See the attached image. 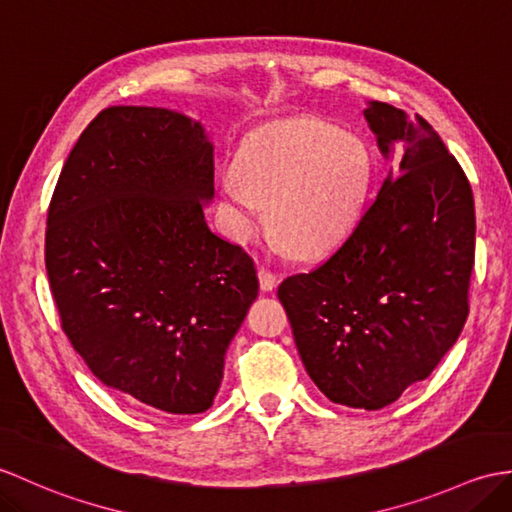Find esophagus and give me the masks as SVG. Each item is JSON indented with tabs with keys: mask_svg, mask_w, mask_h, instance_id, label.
I'll use <instances>...</instances> for the list:
<instances>
[{
	"mask_svg": "<svg viewBox=\"0 0 512 512\" xmlns=\"http://www.w3.org/2000/svg\"><path fill=\"white\" fill-rule=\"evenodd\" d=\"M257 277H259V288L264 290V292H272V290L277 288L279 277H277V275H272L270 270H266V268H259V270H257Z\"/></svg>",
	"mask_w": 512,
	"mask_h": 512,
	"instance_id": "1",
	"label": "esophagus"
}]
</instances>
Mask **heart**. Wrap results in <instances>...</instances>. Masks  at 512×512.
I'll return each instance as SVG.
<instances>
[{
  "mask_svg": "<svg viewBox=\"0 0 512 512\" xmlns=\"http://www.w3.org/2000/svg\"><path fill=\"white\" fill-rule=\"evenodd\" d=\"M373 181L366 141L316 117L253 130L218 181L222 227L248 242L268 222L294 257L334 251L360 222Z\"/></svg>",
  "mask_w": 512,
  "mask_h": 512,
  "instance_id": "1",
  "label": "heart"
}]
</instances>
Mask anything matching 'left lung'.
<instances>
[{"label": "left lung", "mask_w": 512, "mask_h": 512, "mask_svg": "<svg viewBox=\"0 0 512 512\" xmlns=\"http://www.w3.org/2000/svg\"><path fill=\"white\" fill-rule=\"evenodd\" d=\"M401 159L338 251L279 285L307 375L334 403L379 410L423 382L469 316L475 209L465 172L421 115L368 102Z\"/></svg>", "instance_id": "1"}]
</instances>
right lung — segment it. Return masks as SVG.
<instances>
[{
  "instance_id": "obj_1",
  "label": "right lung",
  "mask_w": 512,
  "mask_h": 512,
  "mask_svg": "<svg viewBox=\"0 0 512 512\" xmlns=\"http://www.w3.org/2000/svg\"><path fill=\"white\" fill-rule=\"evenodd\" d=\"M213 146L183 113L109 106L69 152L45 268L69 342L146 410L211 408L259 292L253 259L207 227Z\"/></svg>"
}]
</instances>
